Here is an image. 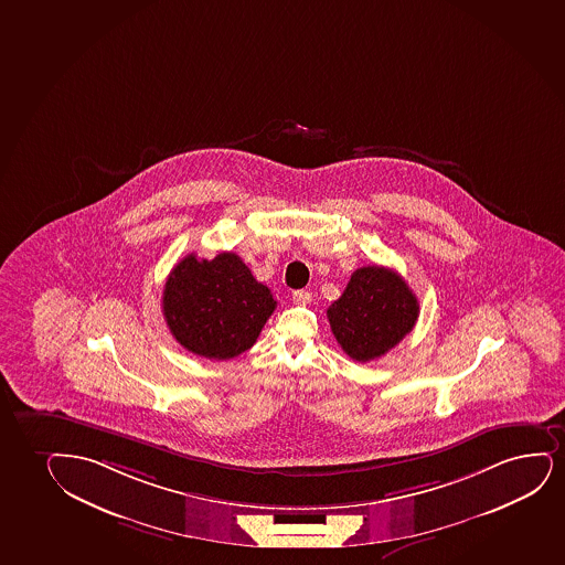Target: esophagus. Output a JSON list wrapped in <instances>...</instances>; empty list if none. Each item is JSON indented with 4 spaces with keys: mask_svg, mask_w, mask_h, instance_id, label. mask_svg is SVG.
I'll list each match as a JSON object with an SVG mask.
<instances>
[{
    "mask_svg": "<svg viewBox=\"0 0 565 565\" xmlns=\"http://www.w3.org/2000/svg\"><path fill=\"white\" fill-rule=\"evenodd\" d=\"M291 297L295 305H308L312 300V292L307 289H297V291H292Z\"/></svg>",
    "mask_w": 565,
    "mask_h": 565,
    "instance_id": "1",
    "label": "esophagus"
}]
</instances>
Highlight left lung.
<instances>
[{"label": "left lung", "instance_id": "1", "mask_svg": "<svg viewBox=\"0 0 565 565\" xmlns=\"http://www.w3.org/2000/svg\"><path fill=\"white\" fill-rule=\"evenodd\" d=\"M329 326L341 349L355 362H371L412 333L418 300L399 274L384 266H363L328 308Z\"/></svg>", "mask_w": 565, "mask_h": 565}]
</instances>
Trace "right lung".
Returning a JSON list of instances; mask_svg holds the SVG:
<instances>
[{"instance_id": "right-lung-1", "label": "right lung", "mask_w": 565, "mask_h": 565, "mask_svg": "<svg viewBox=\"0 0 565 565\" xmlns=\"http://www.w3.org/2000/svg\"><path fill=\"white\" fill-rule=\"evenodd\" d=\"M161 307L181 347L210 360H231L252 349L276 300L236 253L211 260L190 253L169 274Z\"/></svg>"}]
</instances>
